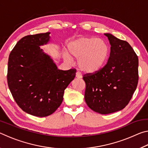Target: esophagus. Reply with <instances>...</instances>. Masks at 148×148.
Wrapping results in <instances>:
<instances>
[{
  "label": "esophagus",
  "instance_id": "34e87169",
  "mask_svg": "<svg viewBox=\"0 0 148 148\" xmlns=\"http://www.w3.org/2000/svg\"><path fill=\"white\" fill-rule=\"evenodd\" d=\"M76 77L77 78H82V75L79 72H77L76 74Z\"/></svg>",
  "mask_w": 148,
  "mask_h": 148
}]
</instances>
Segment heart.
I'll return each instance as SVG.
<instances>
[{
    "label": "heart",
    "instance_id": "b5f03b06",
    "mask_svg": "<svg viewBox=\"0 0 148 148\" xmlns=\"http://www.w3.org/2000/svg\"><path fill=\"white\" fill-rule=\"evenodd\" d=\"M69 53L77 59V65L86 74H93L104 66L108 58L110 47L106 42L94 37H82L70 42L67 46ZM64 53L65 59H71Z\"/></svg>",
    "mask_w": 148,
    "mask_h": 148
}]
</instances>
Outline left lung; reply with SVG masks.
I'll list each match as a JSON object with an SVG mask.
<instances>
[{
	"mask_svg": "<svg viewBox=\"0 0 148 148\" xmlns=\"http://www.w3.org/2000/svg\"><path fill=\"white\" fill-rule=\"evenodd\" d=\"M110 53L99 71L85 74V101L90 108L101 114L121 110L129 104L138 82V58L128 42L109 33Z\"/></svg>",
	"mask_w": 148,
	"mask_h": 148,
	"instance_id": "left-lung-1",
	"label": "left lung"
}]
</instances>
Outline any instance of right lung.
Returning <instances> with one entry per match:
<instances>
[{
    "instance_id": "1",
    "label": "right lung",
    "mask_w": 148,
    "mask_h": 148,
    "mask_svg": "<svg viewBox=\"0 0 148 148\" xmlns=\"http://www.w3.org/2000/svg\"><path fill=\"white\" fill-rule=\"evenodd\" d=\"M50 32L28 35L12 50L7 80L15 101L26 113L37 117L51 115L63 100L64 89L74 79L76 69L62 71L40 49Z\"/></svg>"
}]
</instances>
